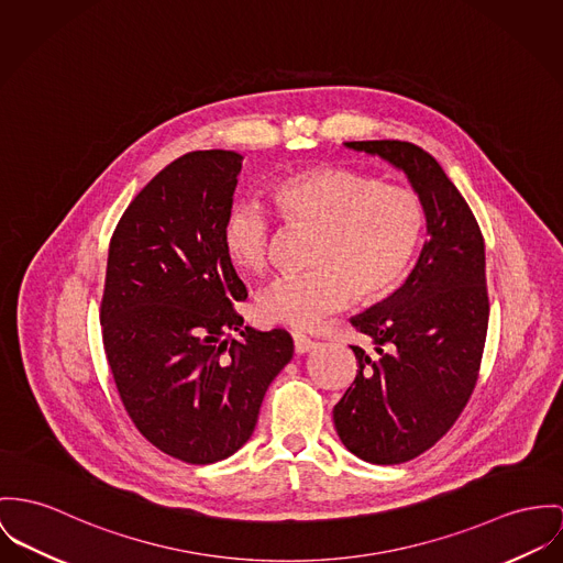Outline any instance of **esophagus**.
<instances>
[{
	"mask_svg": "<svg viewBox=\"0 0 563 563\" xmlns=\"http://www.w3.org/2000/svg\"><path fill=\"white\" fill-rule=\"evenodd\" d=\"M294 346H296V353H308L317 346V343L312 339H308L302 332H296L294 334Z\"/></svg>",
	"mask_w": 563,
	"mask_h": 563,
	"instance_id": "1",
	"label": "esophagus"
}]
</instances>
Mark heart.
<instances>
[{
	"label": "heart",
	"mask_w": 563,
	"mask_h": 563,
	"mask_svg": "<svg viewBox=\"0 0 563 563\" xmlns=\"http://www.w3.org/2000/svg\"><path fill=\"white\" fill-rule=\"evenodd\" d=\"M267 201L289 227L317 231L303 276L276 278L260 298L261 319L308 330L351 298L375 303L400 287L422 238L418 197L389 181L346 167L321 165L276 179ZM229 263L261 272L267 263L272 222L251 203L233 206L220 227Z\"/></svg>",
	"instance_id": "obj_1"
}]
</instances>
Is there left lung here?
<instances>
[{"instance_id":"1","label":"left lung","mask_w":563,"mask_h":563,"mask_svg":"<svg viewBox=\"0 0 563 563\" xmlns=\"http://www.w3.org/2000/svg\"><path fill=\"white\" fill-rule=\"evenodd\" d=\"M407 175L427 218V242L405 285L351 325L357 375L334 407L346 450L373 465L407 463L452 429L476 388L488 328L484 238L467 201L422 147L349 141Z\"/></svg>"}]
</instances>
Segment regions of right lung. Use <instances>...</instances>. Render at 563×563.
I'll return each mask as SVG.
<instances>
[{"label": "right lung", "mask_w": 563, "mask_h": 563, "mask_svg": "<svg viewBox=\"0 0 563 563\" xmlns=\"http://www.w3.org/2000/svg\"><path fill=\"white\" fill-rule=\"evenodd\" d=\"M240 172L235 152L179 156L132 199L109 244L100 323L120 398L139 433L190 465L251 439L265 389L294 357L289 332L249 328L235 310L249 291L220 227Z\"/></svg>", "instance_id": "right-lung-1"}]
</instances>
